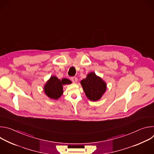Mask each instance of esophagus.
Wrapping results in <instances>:
<instances>
[{"instance_id": "34e87169", "label": "esophagus", "mask_w": 154, "mask_h": 154, "mask_svg": "<svg viewBox=\"0 0 154 154\" xmlns=\"http://www.w3.org/2000/svg\"><path fill=\"white\" fill-rule=\"evenodd\" d=\"M71 80H72V82L76 83L77 82V80H78V79H77V78L76 77H71Z\"/></svg>"}]
</instances>
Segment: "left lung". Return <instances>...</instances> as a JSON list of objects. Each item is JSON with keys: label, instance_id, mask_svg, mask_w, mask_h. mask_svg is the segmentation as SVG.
Returning <instances> with one entry per match:
<instances>
[{"label": "left lung", "instance_id": "left-lung-1", "mask_svg": "<svg viewBox=\"0 0 154 154\" xmlns=\"http://www.w3.org/2000/svg\"><path fill=\"white\" fill-rule=\"evenodd\" d=\"M80 83L86 97L92 101L99 100L106 88V83L94 72L88 74Z\"/></svg>", "mask_w": 154, "mask_h": 154}]
</instances>
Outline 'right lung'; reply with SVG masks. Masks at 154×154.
Listing matches in <instances>:
<instances>
[{"label": "right lung", "mask_w": 154, "mask_h": 154, "mask_svg": "<svg viewBox=\"0 0 154 154\" xmlns=\"http://www.w3.org/2000/svg\"><path fill=\"white\" fill-rule=\"evenodd\" d=\"M71 82L67 79H63L61 80L57 77L52 76L45 86V92L51 99H58L63 94V85L70 84Z\"/></svg>", "instance_id": "obj_1"}]
</instances>
